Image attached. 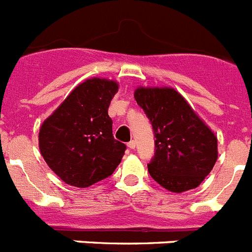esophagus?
Listing matches in <instances>:
<instances>
[{"mask_svg": "<svg viewBox=\"0 0 252 252\" xmlns=\"http://www.w3.org/2000/svg\"><path fill=\"white\" fill-rule=\"evenodd\" d=\"M127 146L130 149H135V146H136V142L133 141V140H131V141L127 144Z\"/></svg>", "mask_w": 252, "mask_h": 252, "instance_id": "obj_1", "label": "esophagus"}]
</instances>
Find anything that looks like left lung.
<instances>
[{
    "instance_id": "1",
    "label": "left lung",
    "mask_w": 252,
    "mask_h": 252,
    "mask_svg": "<svg viewBox=\"0 0 252 252\" xmlns=\"http://www.w3.org/2000/svg\"><path fill=\"white\" fill-rule=\"evenodd\" d=\"M154 128L155 157L148 170L169 192L197 188L218 158L217 136L171 87H137L133 93Z\"/></svg>"
}]
</instances>
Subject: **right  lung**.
I'll list each match as a JSON object with an SVG mask.
<instances>
[{"instance_id":"right-lung-1","label":"right lung","mask_w":252,"mask_h":252,"mask_svg":"<svg viewBox=\"0 0 252 252\" xmlns=\"http://www.w3.org/2000/svg\"><path fill=\"white\" fill-rule=\"evenodd\" d=\"M119 87L107 78L86 79L40 126V154L64 183L91 187L110 177L121 162L126 146L113 137L108 116Z\"/></svg>"}]
</instances>
